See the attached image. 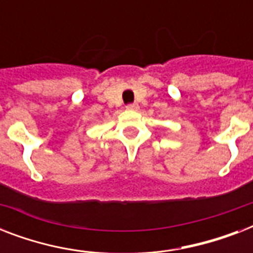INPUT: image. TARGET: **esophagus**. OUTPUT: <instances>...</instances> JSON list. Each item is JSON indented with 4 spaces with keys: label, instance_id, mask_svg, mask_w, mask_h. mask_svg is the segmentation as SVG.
Here are the masks:
<instances>
[{
    "label": "esophagus",
    "instance_id": "esophagus-1",
    "mask_svg": "<svg viewBox=\"0 0 253 253\" xmlns=\"http://www.w3.org/2000/svg\"><path fill=\"white\" fill-rule=\"evenodd\" d=\"M139 105L138 103H131V105H127V109L128 110H138Z\"/></svg>",
    "mask_w": 253,
    "mask_h": 253
}]
</instances>
